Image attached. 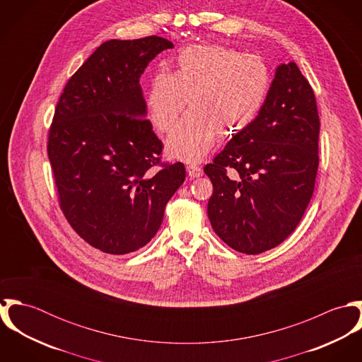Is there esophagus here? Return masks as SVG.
I'll list each match as a JSON object with an SVG mask.
<instances>
[{
  "mask_svg": "<svg viewBox=\"0 0 362 362\" xmlns=\"http://www.w3.org/2000/svg\"><path fill=\"white\" fill-rule=\"evenodd\" d=\"M187 173L191 178H199L201 175H204V170L202 167L199 165H195V164H191V165H187Z\"/></svg>",
  "mask_w": 362,
  "mask_h": 362,
  "instance_id": "esophagus-1",
  "label": "esophagus"
}]
</instances>
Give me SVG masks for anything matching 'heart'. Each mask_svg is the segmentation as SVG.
Listing matches in <instances>:
<instances>
[{
    "label": "heart",
    "instance_id": "1",
    "mask_svg": "<svg viewBox=\"0 0 362 362\" xmlns=\"http://www.w3.org/2000/svg\"><path fill=\"white\" fill-rule=\"evenodd\" d=\"M269 88V68L259 55L195 45L178 54L174 71L152 78L146 107L156 129L167 132L188 100L191 111L170 134L167 152L198 163L211 149L216 131L233 135L255 119Z\"/></svg>",
    "mask_w": 362,
    "mask_h": 362
}]
</instances>
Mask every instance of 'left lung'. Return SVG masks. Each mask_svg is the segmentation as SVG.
<instances>
[{
  "mask_svg": "<svg viewBox=\"0 0 362 362\" xmlns=\"http://www.w3.org/2000/svg\"><path fill=\"white\" fill-rule=\"evenodd\" d=\"M319 129L310 82L296 62L279 65L257 118L205 165L207 216L230 248L257 255L296 230L315 188Z\"/></svg>",
  "mask_w": 362,
  "mask_h": 362,
  "instance_id": "8db88e82",
  "label": "left lung"
}]
</instances>
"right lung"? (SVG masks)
Instances as JSON below:
<instances>
[{"label": "right lung", "mask_w": 362, "mask_h": 362, "mask_svg": "<svg viewBox=\"0 0 362 362\" xmlns=\"http://www.w3.org/2000/svg\"><path fill=\"white\" fill-rule=\"evenodd\" d=\"M173 47L158 36L105 42L55 107L47 153L59 206L79 237L105 254L145 247L185 180L182 163H160L163 144L139 83L156 55Z\"/></svg>", "instance_id": "right-lung-1"}]
</instances>
